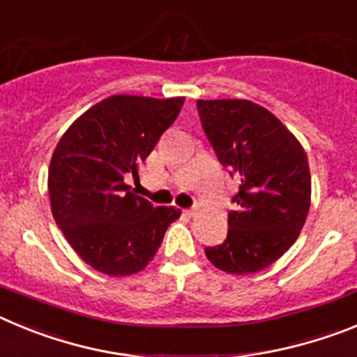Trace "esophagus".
I'll use <instances>...</instances> for the list:
<instances>
[{
  "mask_svg": "<svg viewBox=\"0 0 357 357\" xmlns=\"http://www.w3.org/2000/svg\"><path fill=\"white\" fill-rule=\"evenodd\" d=\"M184 213L188 214V216H195V214H197V209H195V207H191V209H185Z\"/></svg>",
  "mask_w": 357,
  "mask_h": 357,
  "instance_id": "obj_1",
  "label": "esophagus"
}]
</instances>
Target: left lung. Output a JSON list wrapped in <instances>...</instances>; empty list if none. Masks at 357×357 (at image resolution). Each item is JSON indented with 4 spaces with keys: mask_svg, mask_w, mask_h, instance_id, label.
I'll return each mask as SVG.
<instances>
[{
    "mask_svg": "<svg viewBox=\"0 0 357 357\" xmlns=\"http://www.w3.org/2000/svg\"><path fill=\"white\" fill-rule=\"evenodd\" d=\"M220 162L241 178L229 234L207 247L222 272L248 275L275 263L301 234L311 206L307 155L280 119L250 100H198Z\"/></svg>",
    "mask_w": 357,
    "mask_h": 357,
    "instance_id": "left-lung-1",
    "label": "left lung"
}]
</instances>
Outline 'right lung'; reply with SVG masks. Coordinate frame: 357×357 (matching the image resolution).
I'll return each mask as SVG.
<instances>
[{"instance_id": "add662e5", "label": "right lung", "mask_w": 357, "mask_h": 357, "mask_svg": "<svg viewBox=\"0 0 357 357\" xmlns=\"http://www.w3.org/2000/svg\"><path fill=\"white\" fill-rule=\"evenodd\" d=\"M184 96L114 94L85 110L56 143L48 172L52 214L73 250L110 277L141 272L181 209L153 207L125 176L176 119Z\"/></svg>"}]
</instances>
